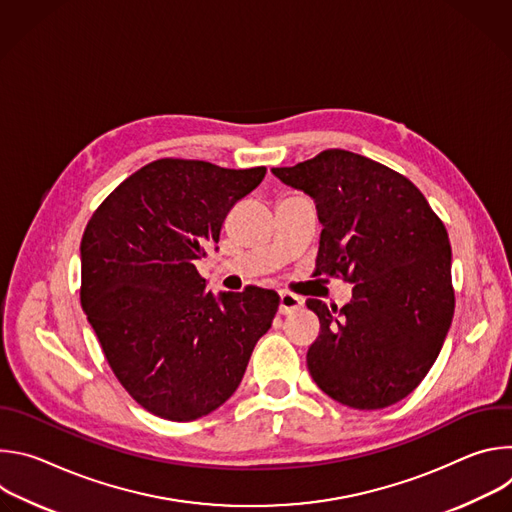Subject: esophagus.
<instances>
[{
	"mask_svg": "<svg viewBox=\"0 0 512 512\" xmlns=\"http://www.w3.org/2000/svg\"><path fill=\"white\" fill-rule=\"evenodd\" d=\"M302 306H304V298H300L296 294H289V291H281L279 294V314H289Z\"/></svg>",
	"mask_w": 512,
	"mask_h": 512,
	"instance_id": "34e87169",
	"label": "esophagus"
}]
</instances>
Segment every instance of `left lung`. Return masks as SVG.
<instances>
[{
    "mask_svg": "<svg viewBox=\"0 0 512 512\" xmlns=\"http://www.w3.org/2000/svg\"><path fill=\"white\" fill-rule=\"evenodd\" d=\"M271 172L316 202V275L354 283L340 310L306 302L320 318V336L308 350L314 383L352 409L401 401L429 373L452 326L444 223L405 176L346 150Z\"/></svg>",
    "mask_w": 512,
    "mask_h": 512,
    "instance_id": "1",
    "label": "left lung"
}]
</instances>
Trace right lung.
Wrapping results in <instances>:
<instances>
[{
    "mask_svg": "<svg viewBox=\"0 0 512 512\" xmlns=\"http://www.w3.org/2000/svg\"><path fill=\"white\" fill-rule=\"evenodd\" d=\"M267 168L164 158L123 180L81 241V306L111 371L150 413L192 421L239 387L279 296L206 291L194 261L218 249L237 200Z\"/></svg>",
    "mask_w": 512,
    "mask_h": 512,
    "instance_id": "obj_1",
    "label": "right lung"
}]
</instances>
